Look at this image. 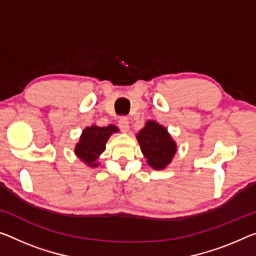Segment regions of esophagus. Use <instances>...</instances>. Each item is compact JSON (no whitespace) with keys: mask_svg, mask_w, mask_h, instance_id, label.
Segmentation results:
<instances>
[{"mask_svg":"<svg viewBox=\"0 0 256 256\" xmlns=\"http://www.w3.org/2000/svg\"><path fill=\"white\" fill-rule=\"evenodd\" d=\"M119 128L124 132H127L129 130V120L126 116L120 118V120H119Z\"/></svg>","mask_w":256,"mask_h":256,"instance_id":"1","label":"esophagus"}]
</instances>
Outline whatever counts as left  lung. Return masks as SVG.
Wrapping results in <instances>:
<instances>
[{
    "label": "left lung",
    "instance_id": "8db88e82",
    "mask_svg": "<svg viewBox=\"0 0 256 256\" xmlns=\"http://www.w3.org/2000/svg\"><path fill=\"white\" fill-rule=\"evenodd\" d=\"M140 151L148 166L156 170H162L172 162L178 145L164 126L154 120H148L136 135Z\"/></svg>",
    "mask_w": 256,
    "mask_h": 256
}]
</instances>
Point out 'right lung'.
Here are the masks:
<instances>
[{"instance_id": "obj_1", "label": "right lung", "mask_w": 256, "mask_h": 256, "mask_svg": "<svg viewBox=\"0 0 256 256\" xmlns=\"http://www.w3.org/2000/svg\"><path fill=\"white\" fill-rule=\"evenodd\" d=\"M114 132H119V128L114 124H108L106 127L92 124L90 127H86L74 148V153L88 167H98V159L105 151L108 138Z\"/></svg>"}]
</instances>
